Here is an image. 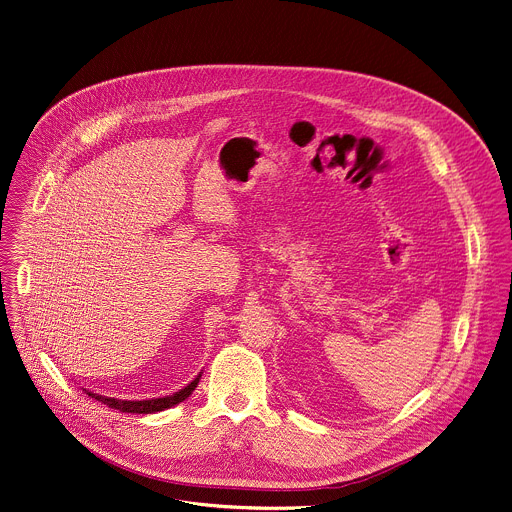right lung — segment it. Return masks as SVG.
I'll list each match as a JSON object with an SVG mask.
<instances>
[{"label":"right lung","mask_w":512,"mask_h":512,"mask_svg":"<svg viewBox=\"0 0 512 512\" xmlns=\"http://www.w3.org/2000/svg\"><path fill=\"white\" fill-rule=\"evenodd\" d=\"M198 381H200V375H198L190 385H186L184 389H180V391L174 393V395L160 397V399H145V401H123V399L103 397V395L91 393V391H87V389H85V391H87L89 397H93V399L101 401L103 405H107V407H111V409H117V411H121V413H158V411L170 409V407L182 403L184 399H188V397L192 395V391L196 389Z\"/></svg>","instance_id":"add662e5"}]
</instances>
